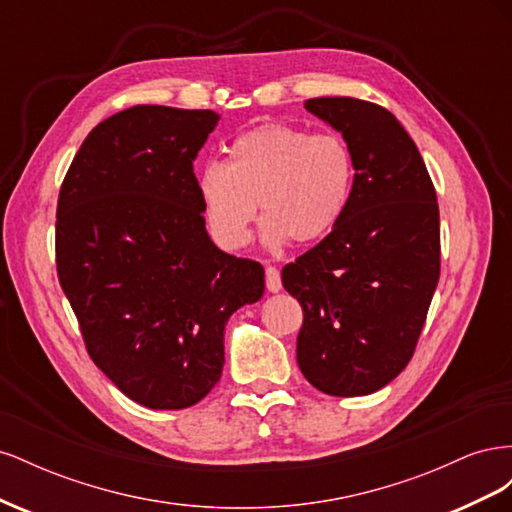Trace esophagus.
Instances as JSON below:
<instances>
[{
  "label": "esophagus",
  "instance_id": "1",
  "mask_svg": "<svg viewBox=\"0 0 512 512\" xmlns=\"http://www.w3.org/2000/svg\"><path fill=\"white\" fill-rule=\"evenodd\" d=\"M265 277H267V290L269 292H280L282 290V275L275 267H267Z\"/></svg>",
  "mask_w": 512,
  "mask_h": 512
}]
</instances>
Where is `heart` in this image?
<instances>
[{
  "mask_svg": "<svg viewBox=\"0 0 512 512\" xmlns=\"http://www.w3.org/2000/svg\"><path fill=\"white\" fill-rule=\"evenodd\" d=\"M354 188V158L339 134L265 123L237 136L228 162H209L196 190L213 239L239 250L262 211V241L309 245L344 218Z\"/></svg>",
  "mask_w": 512,
  "mask_h": 512,
  "instance_id": "1",
  "label": "heart"
}]
</instances>
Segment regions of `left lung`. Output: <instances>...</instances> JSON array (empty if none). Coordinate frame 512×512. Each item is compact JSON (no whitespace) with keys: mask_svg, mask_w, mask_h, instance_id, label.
Returning <instances> with one entry per match:
<instances>
[{"mask_svg":"<svg viewBox=\"0 0 512 512\" xmlns=\"http://www.w3.org/2000/svg\"><path fill=\"white\" fill-rule=\"evenodd\" d=\"M305 108L348 143L354 188L339 224L282 271L303 307L297 363L322 393L371 395L412 359L436 292L438 198L386 108L356 98H312Z\"/></svg>","mask_w":512,"mask_h":512,"instance_id":"left-lung-1","label":"left lung"}]
</instances>
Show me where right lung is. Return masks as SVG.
<instances>
[{"mask_svg":"<svg viewBox=\"0 0 512 512\" xmlns=\"http://www.w3.org/2000/svg\"><path fill=\"white\" fill-rule=\"evenodd\" d=\"M218 121L126 108L89 132L59 192L57 275L87 352L151 410L190 408L213 389L228 318L265 292V269L205 228L194 160Z\"/></svg>","mask_w":512,"mask_h":512,"instance_id":"1","label":"right lung"}]
</instances>
